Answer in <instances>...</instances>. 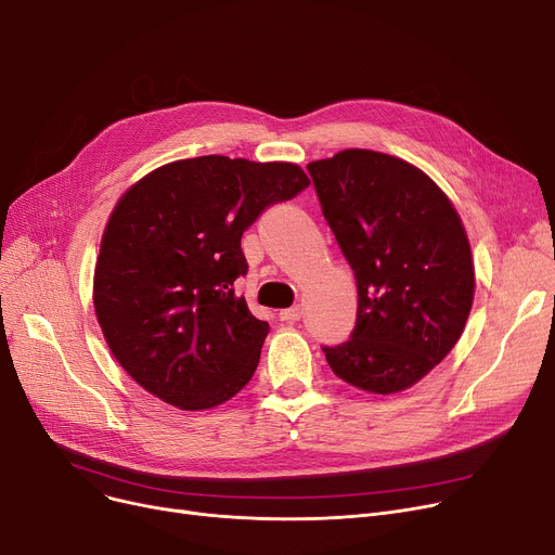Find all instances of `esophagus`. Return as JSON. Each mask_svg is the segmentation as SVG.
Instances as JSON below:
<instances>
[{"label": "esophagus", "instance_id": "esophagus-1", "mask_svg": "<svg viewBox=\"0 0 555 555\" xmlns=\"http://www.w3.org/2000/svg\"><path fill=\"white\" fill-rule=\"evenodd\" d=\"M279 317H281V322H287V324L299 322V319L304 317V308H301V306L285 308V310H281V312H279Z\"/></svg>", "mask_w": 555, "mask_h": 555}]
</instances>
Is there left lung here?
Instances as JSON below:
<instances>
[{
	"instance_id": "8db88e82",
	"label": "left lung",
	"mask_w": 555,
	"mask_h": 555,
	"mask_svg": "<svg viewBox=\"0 0 555 555\" xmlns=\"http://www.w3.org/2000/svg\"><path fill=\"white\" fill-rule=\"evenodd\" d=\"M308 172L358 283L351 337L322 351L369 393L412 387L452 351L473 308L461 218L423 170L385 153L348 149Z\"/></svg>"
}]
</instances>
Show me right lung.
<instances>
[{"instance_id":"add662e5","label":"right lung","mask_w":555,"mask_h":555,"mask_svg":"<svg viewBox=\"0 0 555 555\" xmlns=\"http://www.w3.org/2000/svg\"><path fill=\"white\" fill-rule=\"evenodd\" d=\"M308 184L297 164L207 155L149 172L116 202L94 308L112 356L137 385L197 412L251 380L270 326L238 295L247 274L241 238Z\"/></svg>"}]
</instances>
